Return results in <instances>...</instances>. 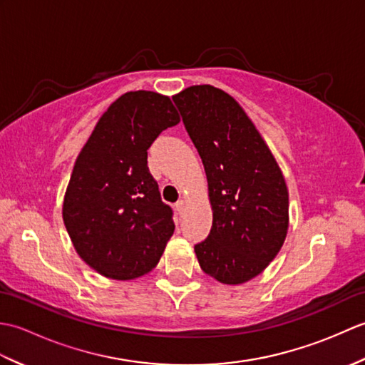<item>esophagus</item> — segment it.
Listing matches in <instances>:
<instances>
[{"instance_id": "obj_1", "label": "esophagus", "mask_w": 365, "mask_h": 365, "mask_svg": "<svg viewBox=\"0 0 365 365\" xmlns=\"http://www.w3.org/2000/svg\"><path fill=\"white\" fill-rule=\"evenodd\" d=\"M185 207H187V202H185V200H177V202H175V210L178 212V213H183V210H185Z\"/></svg>"}]
</instances>
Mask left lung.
I'll use <instances>...</instances> for the list:
<instances>
[{
  "label": "left lung",
  "instance_id": "obj_1",
  "mask_svg": "<svg viewBox=\"0 0 365 365\" xmlns=\"http://www.w3.org/2000/svg\"><path fill=\"white\" fill-rule=\"evenodd\" d=\"M202 158L213 224L195 246L204 273L229 285L260 274L289 229V191L273 153L234 97L200 84L173 97Z\"/></svg>",
  "mask_w": 365,
  "mask_h": 365
}]
</instances>
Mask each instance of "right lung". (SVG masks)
<instances>
[{"label":"right lung","instance_id":"add662e5","mask_svg":"<svg viewBox=\"0 0 365 365\" xmlns=\"http://www.w3.org/2000/svg\"><path fill=\"white\" fill-rule=\"evenodd\" d=\"M180 122L170 98L150 91L120 96L84 144L66 191L63 218L80 257L105 277L149 273L174 234L147 149Z\"/></svg>","mask_w":365,"mask_h":365}]
</instances>
